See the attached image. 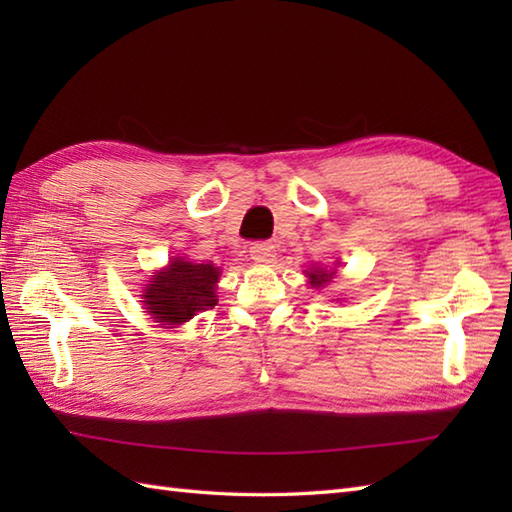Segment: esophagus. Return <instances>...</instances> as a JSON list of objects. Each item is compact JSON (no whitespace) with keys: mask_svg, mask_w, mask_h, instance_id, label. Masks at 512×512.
Instances as JSON below:
<instances>
[{"mask_svg":"<svg viewBox=\"0 0 512 512\" xmlns=\"http://www.w3.org/2000/svg\"><path fill=\"white\" fill-rule=\"evenodd\" d=\"M250 259L257 264H270L275 259V246L270 242H255L250 244Z\"/></svg>","mask_w":512,"mask_h":512,"instance_id":"34e87169","label":"esophagus"}]
</instances>
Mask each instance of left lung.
Wrapping results in <instances>:
<instances>
[{
  "label": "left lung",
  "instance_id": "1",
  "mask_svg": "<svg viewBox=\"0 0 512 512\" xmlns=\"http://www.w3.org/2000/svg\"><path fill=\"white\" fill-rule=\"evenodd\" d=\"M306 275L310 279L312 288H325L334 277V270H325V268H310L306 270Z\"/></svg>",
  "mask_w": 512,
  "mask_h": 512
}]
</instances>
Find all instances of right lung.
I'll list each match as a JSON object with an SVG mask.
<instances>
[{
	"label": "right lung",
	"instance_id": "1",
	"mask_svg": "<svg viewBox=\"0 0 512 512\" xmlns=\"http://www.w3.org/2000/svg\"><path fill=\"white\" fill-rule=\"evenodd\" d=\"M217 279L220 268L213 264H195L184 257H173L169 266L151 275L143 290V306L160 325H176L193 319L202 310L217 303Z\"/></svg>",
	"mask_w": 512,
	"mask_h": 512
}]
</instances>
